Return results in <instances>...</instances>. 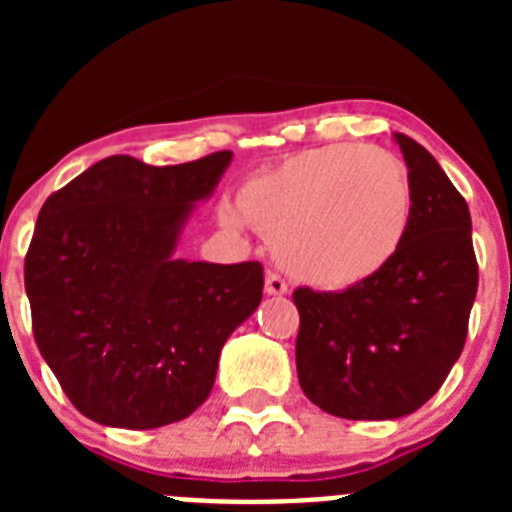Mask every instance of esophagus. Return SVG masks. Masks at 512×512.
Wrapping results in <instances>:
<instances>
[{"instance_id":"34e87169","label":"esophagus","mask_w":512,"mask_h":512,"mask_svg":"<svg viewBox=\"0 0 512 512\" xmlns=\"http://www.w3.org/2000/svg\"><path fill=\"white\" fill-rule=\"evenodd\" d=\"M264 289H266V295H284V292H287V282H284L279 274L269 271L264 279Z\"/></svg>"}]
</instances>
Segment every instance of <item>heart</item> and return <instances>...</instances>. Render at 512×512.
Returning <instances> with one entry per match:
<instances>
[{
  "label": "heart",
  "instance_id": "heart-1",
  "mask_svg": "<svg viewBox=\"0 0 512 512\" xmlns=\"http://www.w3.org/2000/svg\"><path fill=\"white\" fill-rule=\"evenodd\" d=\"M238 210L300 282L346 289L392 264L410 233L413 182L384 148H307L251 176ZM233 223V215H225Z\"/></svg>",
  "mask_w": 512,
  "mask_h": 512
}]
</instances>
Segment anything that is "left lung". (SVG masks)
<instances>
[{"label": "left lung", "instance_id": "obj_1", "mask_svg": "<svg viewBox=\"0 0 512 512\" xmlns=\"http://www.w3.org/2000/svg\"><path fill=\"white\" fill-rule=\"evenodd\" d=\"M413 220L392 264L341 292L295 289L297 377L310 402L348 420H392L431 400L459 359L479 269L467 200L436 158L395 133Z\"/></svg>", "mask_w": 512, "mask_h": 512}]
</instances>
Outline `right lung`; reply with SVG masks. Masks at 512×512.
I'll list each match as a JSON object with an SVG mask.
<instances>
[{
  "label": "right lung",
  "instance_id": "1",
  "mask_svg": "<svg viewBox=\"0 0 512 512\" xmlns=\"http://www.w3.org/2000/svg\"><path fill=\"white\" fill-rule=\"evenodd\" d=\"M230 158H102L40 207L25 256L33 336L71 405L94 423L146 431L192 415L215 384L220 348L259 307V261L171 256Z\"/></svg>",
  "mask_w": 512,
  "mask_h": 512
}]
</instances>
